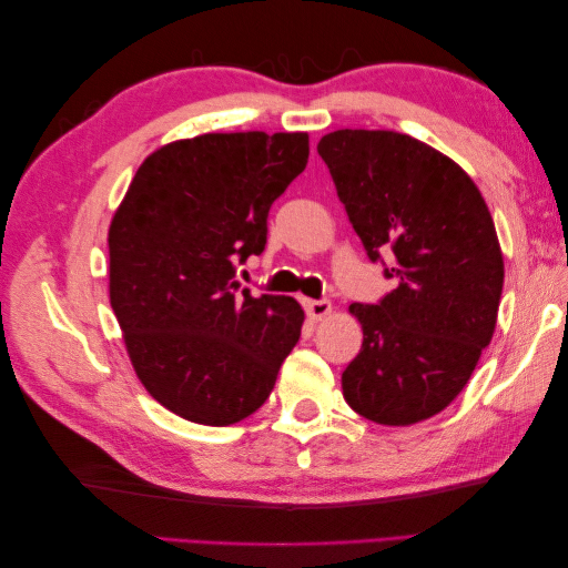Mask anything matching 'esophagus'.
Masks as SVG:
<instances>
[{"mask_svg": "<svg viewBox=\"0 0 568 568\" xmlns=\"http://www.w3.org/2000/svg\"><path fill=\"white\" fill-rule=\"evenodd\" d=\"M305 310L312 322H322L324 317L332 315V303L329 300H307Z\"/></svg>", "mask_w": 568, "mask_h": 568, "instance_id": "esophagus-1", "label": "esophagus"}]
</instances>
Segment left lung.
<instances>
[{
	"label": "left lung",
	"instance_id": "8db88e82",
	"mask_svg": "<svg viewBox=\"0 0 568 568\" xmlns=\"http://www.w3.org/2000/svg\"><path fill=\"white\" fill-rule=\"evenodd\" d=\"M371 261L397 283L348 312L364 344L342 373L348 407L376 425L429 419L466 388L490 344L503 251L488 204L449 155L397 131L339 129L317 143Z\"/></svg>",
	"mask_w": 568,
	"mask_h": 568
}]
</instances>
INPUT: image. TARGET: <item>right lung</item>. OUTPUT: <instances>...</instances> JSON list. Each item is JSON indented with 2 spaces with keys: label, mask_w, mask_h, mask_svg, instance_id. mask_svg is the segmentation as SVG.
<instances>
[{
  "label": "right lung",
  "mask_w": 568,
  "mask_h": 568,
  "mask_svg": "<svg viewBox=\"0 0 568 568\" xmlns=\"http://www.w3.org/2000/svg\"><path fill=\"white\" fill-rule=\"evenodd\" d=\"M310 136L239 131L155 149L110 224V303L143 388L207 427L271 395L305 312L253 297L236 265L265 246L268 210L305 171Z\"/></svg>",
  "instance_id": "add662e5"
}]
</instances>
